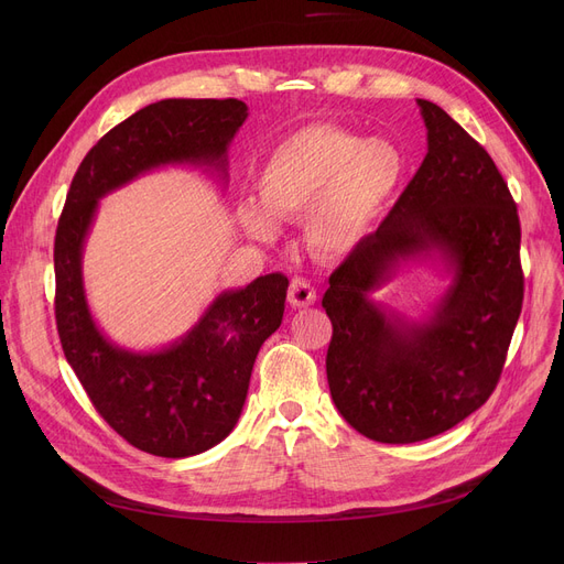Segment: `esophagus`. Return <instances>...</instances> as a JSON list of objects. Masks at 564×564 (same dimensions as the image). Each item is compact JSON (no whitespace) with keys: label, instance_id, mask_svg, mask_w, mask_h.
<instances>
[{"label":"esophagus","instance_id":"1","mask_svg":"<svg viewBox=\"0 0 564 564\" xmlns=\"http://www.w3.org/2000/svg\"><path fill=\"white\" fill-rule=\"evenodd\" d=\"M317 300V292L311 285V281L306 279H292L290 288H288V302L294 308H306L311 304H315Z\"/></svg>","mask_w":564,"mask_h":564}]
</instances>
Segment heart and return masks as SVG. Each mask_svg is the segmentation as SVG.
Segmentation results:
<instances>
[{"label":"heart","instance_id":"1","mask_svg":"<svg viewBox=\"0 0 564 564\" xmlns=\"http://www.w3.org/2000/svg\"><path fill=\"white\" fill-rule=\"evenodd\" d=\"M402 175L387 141L311 126L285 137L258 171V200L237 203V219L256 240H274L276 221L306 219V242L324 258L357 251L377 226Z\"/></svg>","mask_w":564,"mask_h":564}]
</instances>
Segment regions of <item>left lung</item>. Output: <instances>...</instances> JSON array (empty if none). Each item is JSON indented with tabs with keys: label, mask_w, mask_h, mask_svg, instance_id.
<instances>
[{
	"label": "left lung",
	"mask_w": 564,
	"mask_h": 564,
	"mask_svg": "<svg viewBox=\"0 0 564 564\" xmlns=\"http://www.w3.org/2000/svg\"><path fill=\"white\" fill-rule=\"evenodd\" d=\"M427 155L377 232L345 258L322 306L334 336L327 379L340 416L381 443L455 427L494 393L523 304L517 205L485 148L419 98ZM452 283L409 321L371 292L406 259L433 257Z\"/></svg>",
	"instance_id": "1"
}]
</instances>
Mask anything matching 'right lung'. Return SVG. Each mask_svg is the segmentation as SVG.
Instances as JSON below:
<instances>
[{"label":"right lung","mask_w":564,"mask_h":564,"mask_svg":"<svg viewBox=\"0 0 564 564\" xmlns=\"http://www.w3.org/2000/svg\"><path fill=\"white\" fill-rule=\"evenodd\" d=\"M242 100L169 98L109 130L82 160L54 237V315L62 347L100 416L134 448L181 459L210 451L240 419L258 349L283 319L288 279L226 290L175 343L132 351L111 343L86 302L82 256L98 200L160 166H207L226 181Z\"/></svg>","instance_id":"add662e5"}]
</instances>
